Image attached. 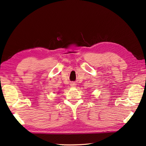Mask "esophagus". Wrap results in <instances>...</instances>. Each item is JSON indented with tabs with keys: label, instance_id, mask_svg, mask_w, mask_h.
<instances>
[{
	"label": "esophagus",
	"instance_id": "1",
	"mask_svg": "<svg viewBox=\"0 0 146 146\" xmlns=\"http://www.w3.org/2000/svg\"><path fill=\"white\" fill-rule=\"evenodd\" d=\"M70 86L72 87H75L76 86V84L74 82H72L70 83Z\"/></svg>",
	"mask_w": 146,
	"mask_h": 146
}]
</instances>
